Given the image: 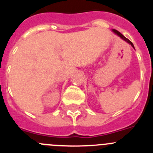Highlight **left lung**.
<instances>
[{"label": "left lung", "mask_w": 153, "mask_h": 153, "mask_svg": "<svg viewBox=\"0 0 153 153\" xmlns=\"http://www.w3.org/2000/svg\"><path fill=\"white\" fill-rule=\"evenodd\" d=\"M112 31H113V33H115V34H117V36H120V38H122L123 40H125L126 42H127V43H128V44H130V45L132 46V47H133V48H134V49H135V47H134V45H133V44H132V42L130 41V40H128V39H127L126 37H125V36H124L122 34V33H120V32H119L118 30H114V29H113V30H112Z\"/></svg>", "instance_id": "obj_1"}]
</instances>
